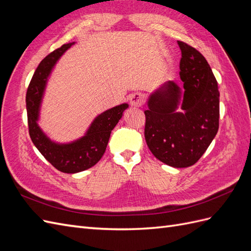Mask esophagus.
<instances>
[{
	"instance_id": "1",
	"label": "esophagus",
	"mask_w": 251,
	"mask_h": 251,
	"mask_svg": "<svg viewBox=\"0 0 251 251\" xmlns=\"http://www.w3.org/2000/svg\"><path fill=\"white\" fill-rule=\"evenodd\" d=\"M128 100L132 107H141L144 102V96L140 92H136L128 96Z\"/></svg>"
}]
</instances>
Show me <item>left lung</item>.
Listing matches in <instances>:
<instances>
[{
    "mask_svg": "<svg viewBox=\"0 0 251 251\" xmlns=\"http://www.w3.org/2000/svg\"><path fill=\"white\" fill-rule=\"evenodd\" d=\"M178 45L183 87L169 80L151 94L144 137L158 160L187 168L199 160L218 133L220 92L205 57L186 43ZM181 100L184 113L176 112Z\"/></svg>",
    "mask_w": 251,
    "mask_h": 251,
    "instance_id": "8db88e82",
    "label": "left lung"
}]
</instances>
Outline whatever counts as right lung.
Masks as SVG:
<instances>
[{"label": "right lung", "mask_w": 251, "mask_h": 251, "mask_svg": "<svg viewBox=\"0 0 251 251\" xmlns=\"http://www.w3.org/2000/svg\"><path fill=\"white\" fill-rule=\"evenodd\" d=\"M73 43L65 44L45 57L31 78L26 94V108L29 135L41 154L63 173L75 174L92 168L104 154L111 132L123 117L127 103L116 105L100 114L91 124L85 136L70 143L51 141L37 125L45 87L49 74L58 58L69 49Z\"/></svg>", "instance_id": "add662e5"}]
</instances>
